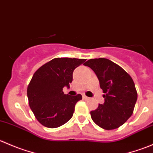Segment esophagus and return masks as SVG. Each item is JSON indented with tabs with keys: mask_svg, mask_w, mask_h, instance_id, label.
I'll return each mask as SVG.
<instances>
[{
	"mask_svg": "<svg viewBox=\"0 0 153 153\" xmlns=\"http://www.w3.org/2000/svg\"><path fill=\"white\" fill-rule=\"evenodd\" d=\"M89 98H88V97H86V95H83V99H84V100H88L89 99Z\"/></svg>",
	"mask_w": 153,
	"mask_h": 153,
	"instance_id": "obj_1",
	"label": "esophagus"
}]
</instances>
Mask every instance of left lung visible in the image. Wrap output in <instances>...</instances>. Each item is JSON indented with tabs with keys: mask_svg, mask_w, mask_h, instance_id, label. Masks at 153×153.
Returning <instances> with one entry per match:
<instances>
[{
	"mask_svg": "<svg viewBox=\"0 0 153 153\" xmlns=\"http://www.w3.org/2000/svg\"><path fill=\"white\" fill-rule=\"evenodd\" d=\"M84 65L95 72L105 93L104 104L90 112L92 121L106 130L118 128L130 118L136 103L133 80L124 69L106 58L90 59Z\"/></svg>",
	"mask_w": 153,
	"mask_h": 153,
	"instance_id": "obj_1",
	"label": "left lung"
}]
</instances>
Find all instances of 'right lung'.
I'll list each match as a JSON object with an SVG mask.
<instances>
[{"mask_svg": "<svg viewBox=\"0 0 153 153\" xmlns=\"http://www.w3.org/2000/svg\"><path fill=\"white\" fill-rule=\"evenodd\" d=\"M85 61L56 58L34 73L27 87V97L32 112L43 126L56 128L71 119L75 104L82 96L64 94L63 88L69 87L74 69Z\"/></svg>", "mask_w": 153, "mask_h": 153, "instance_id": "1", "label": "right lung"}]
</instances>
